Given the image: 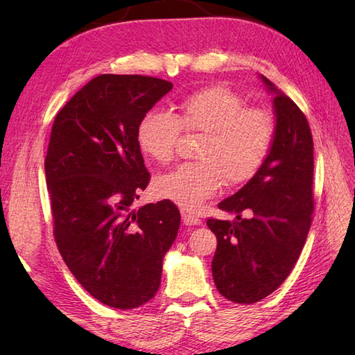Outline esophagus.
Returning a JSON list of instances; mask_svg holds the SVG:
<instances>
[{
  "instance_id": "34e87169",
  "label": "esophagus",
  "mask_w": 355,
  "mask_h": 355,
  "mask_svg": "<svg viewBox=\"0 0 355 355\" xmlns=\"http://www.w3.org/2000/svg\"><path fill=\"white\" fill-rule=\"evenodd\" d=\"M182 216H183V224H184V225H198V224H201L200 218L193 216V215H191V214L183 212Z\"/></svg>"
}]
</instances>
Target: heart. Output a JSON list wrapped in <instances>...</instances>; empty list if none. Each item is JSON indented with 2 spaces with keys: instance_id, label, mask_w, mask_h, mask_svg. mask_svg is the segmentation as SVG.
Masks as SVG:
<instances>
[{
  "instance_id": "1",
  "label": "heart",
  "mask_w": 355,
  "mask_h": 355,
  "mask_svg": "<svg viewBox=\"0 0 355 355\" xmlns=\"http://www.w3.org/2000/svg\"><path fill=\"white\" fill-rule=\"evenodd\" d=\"M244 105L230 88L209 85L182 97L177 117L155 110L141 116L137 143L143 154L158 163H169L175 155L182 130L202 132L200 160L184 162L157 177V197L197 212L224 178L229 184H241L258 173L273 145L275 120L267 110Z\"/></svg>"
}]
</instances>
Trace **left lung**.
I'll use <instances>...</instances> for the list:
<instances>
[{"label":"left lung","mask_w":355,"mask_h":355,"mask_svg":"<svg viewBox=\"0 0 355 355\" xmlns=\"http://www.w3.org/2000/svg\"><path fill=\"white\" fill-rule=\"evenodd\" d=\"M261 78L275 93L273 145L250 182L218 205L236 214V220L207 218L218 239L214 281L218 291L235 304L258 302L288 277L304 248L314 210L310 123L288 96Z\"/></svg>","instance_id":"8db88e82"}]
</instances>
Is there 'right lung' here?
<instances>
[{
	"instance_id": "right-lung-1",
	"label": "right lung",
	"mask_w": 355,
	"mask_h": 355,
	"mask_svg": "<svg viewBox=\"0 0 355 355\" xmlns=\"http://www.w3.org/2000/svg\"><path fill=\"white\" fill-rule=\"evenodd\" d=\"M171 89L158 78L101 74L51 126L44 168L58 250L78 282L117 310L155 296L182 220L169 200L131 210L150 180L137 125Z\"/></svg>"
}]
</instances>
